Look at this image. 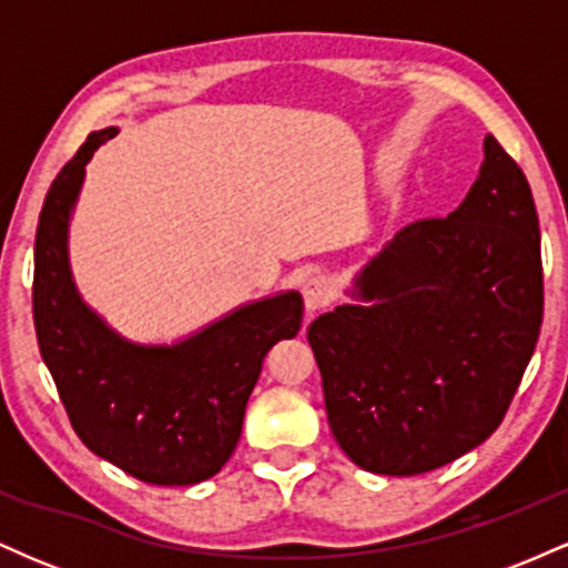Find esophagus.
I'll use <instances>...</instances> for the list:
<instances>
[{"mask_svg":"<svg viewBox=\"0 0 568 568\" xmlns=\"http://www.w3.org/2000/svg\"><path fill=\"white\" fill-rule=\"evenodd\" d=\"M302 293H304L306 312H310V315H312V312L323 310V306L331 302V283L323 275H315V277L306 280Z\"/></svg>","mask_w":568,"mask_h":568,"instance_id":"esophagus-1","label":"esophagus"}]
</instances>
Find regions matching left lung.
I'll list each match as a JSON object with an SVG mask.
<instances>
[{
	"label": "left lung",
	"mask_w": 568,
	"mask_h": 568,
	"mask_svg": "<svg viewBox=\"0 0 568 568\" xmlns=\"http://www.w3.org/2000/svg\"><path fill=\"white\" fill-rule=\"evenodd\" d=\"M446 219L403 226L312 321L331 433L376 475H422L505 419L542 325V253L529 181L494 135Z\"/></svg>",
	"instance_id": "obj_1"
}]
</instances>
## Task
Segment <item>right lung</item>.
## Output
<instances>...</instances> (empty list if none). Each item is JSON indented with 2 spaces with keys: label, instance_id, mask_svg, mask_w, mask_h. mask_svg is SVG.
<instances>
[{
  "label": "right lung",
  "instance_id": "add662e5",
  "mask_svg": "<svg viewBox=\"0 0 568 568\" xmlns=\"http://www.w3.org/2000/svg\"><path fill=\"white\" fill-rule=\"evenodd\" d=\"M116 128L90 133L55 175L34 243V328L44 366L80 440L152 486H192L230 462L247 397L280 338L302 328V293L243 304L175 344H135L77 291L69 221L84 165Z\"/></svg>",
  "mask_w": 568,
  "mask_h": 568
}]
</instances>
